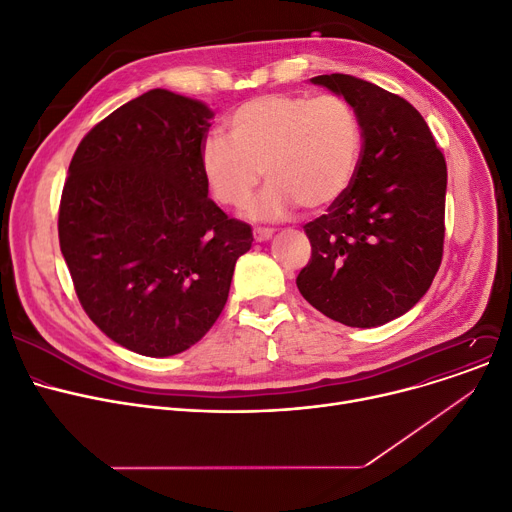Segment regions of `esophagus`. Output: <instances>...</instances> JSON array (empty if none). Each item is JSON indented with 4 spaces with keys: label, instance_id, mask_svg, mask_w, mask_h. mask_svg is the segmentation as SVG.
<instances>
[{
    "label": "esophagus",
    "instance_id": "1",
    "mask_svg": "<svg viewBox=\"0 0 512 512\" xmlns=\"http://www.w3.org/2000/svg\"><path fill=\"white\" fill-rule=\"evenodd\" d=\"M273 235H275V231L268 229V227H256L254 229V239H256V242H266V239H270Z\"/></svg>",
    "mask_w": 512,
    "mask_h": 512
}]
</instances>
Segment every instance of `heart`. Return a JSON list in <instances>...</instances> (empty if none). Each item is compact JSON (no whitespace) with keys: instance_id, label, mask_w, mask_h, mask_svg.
I'll list each match as a JSON object with an SVG mask.
<instances>
[{"instance_id":"heart-1","label":"heart","mask_w":512,"mask_h":512,"mask_svg":"<svg viewBox=\"0 0 512 512\" xmlns=\"http://www.w3.org/2000/svg\"><path fill=\"white\" fill-rule=\"evenodd\" d=\"M227 134L208 136L200 148L206 186L223 206L252 204L258 221L289 217L297 204L308 213L335 204L351 186L364 148L362 122L337 95H262L239 105Z\"/></svg>"}]
</instances>
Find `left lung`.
Masks as SVG:
<instances>
[{
    "instance_id": "8db88e82",
    "label": "left lung",
    "mask_w": 512,
    "mask_h": 512,
    "mask_svg": "<svg viewBox=\"0 0 512 512\" xmlns=\"http://www.w3.org/2000/svg\"><path fill=\"white\" fill-rule=\"evenodd\" d=\"M310 82L357 113L364 148L349 190L304 227L312 258L297 289L318 312L372 328L409 312L442 260L446 163L419 111L349 74Z\"/></svg>"
}]
</instances>
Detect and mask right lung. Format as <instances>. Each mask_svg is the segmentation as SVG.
I'll return each instance as SVG.
<instances>
[{
  "label": "right lung",
  "instance_id": "add662e5",
  "mask_svg": "<svg viewBox=\"0 0 512 512\" xmlns=\"http://www.w3.org/2000/svg\"><path fill=\"white\" fill-rule=\"evenodd\" d=\"M215 111L153 88L90 130L59 204V248L103 333L169 357L198 343L225 308L250 225L208 198L200 148Z\"/></svg>",
  "mask_w": 512,
  "mask_h": 512
}]
</instances>
